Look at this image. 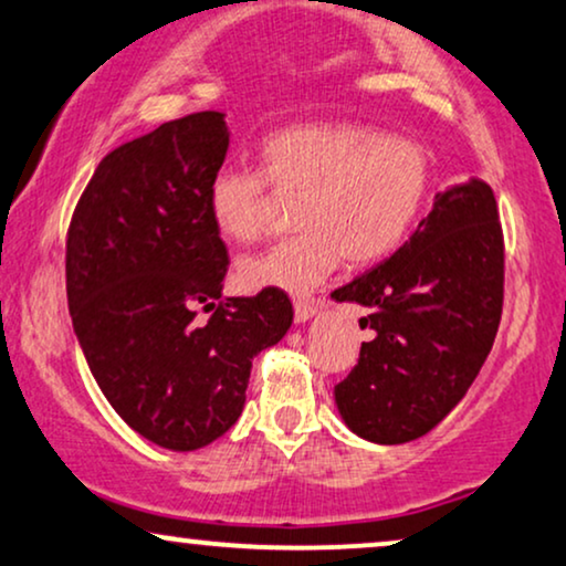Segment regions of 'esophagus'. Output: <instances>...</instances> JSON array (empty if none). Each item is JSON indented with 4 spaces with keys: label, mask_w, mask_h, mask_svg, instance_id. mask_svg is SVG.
<instances>
[{
    "label": "esophagus",
    "mask_w": 566,
    "mask_h": 566,
    "mask_svg": "<svg viewBox=\"0 0 566 566\" xmlns=\"http://www.w3.org/2000/svg\"><path fill=\"white\" fill-rule=\"evenodd\" d=\"M294 312H296V323H306V319L315 317L317 302H315V298H312V302H304V298H296V302H294Z\"/></svg>",
    "instance_id": "1"
}]
</instances>
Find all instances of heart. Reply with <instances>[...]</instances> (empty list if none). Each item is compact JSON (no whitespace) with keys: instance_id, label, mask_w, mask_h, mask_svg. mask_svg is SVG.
<instances>
[{"instance_id":"1","label":"heart","mask_w":566,"mask_h":566,"mask_svg":"<svg viewBox=\"0 0 566 566\" xmlns=\"http://www.w3.org/2000/svg\"><path fill=\"white\" fill-rule=\"evenodd\" d=\"M262 172L222 167L209 178V220L228 241L262 230L264 186L302 197V233L239 262L243 289L310 294L338 268L388 256L420 218L430 193L422 146L352 123H312L272 134L260 149Z\"/></svg>"}]
</instances>
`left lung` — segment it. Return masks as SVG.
I'll return each instance as SVG.
<instances>
[{"label":"left lung","mask_w":566,"mask_h":566,"mask_svg":"<svg viewBox=\"0 0 566 566\" xmlns=\"http://www.w3.org/2000/svg\"><path fill=\"white\" fill-rule=\"evenodd\" d=\"M357 302L375 333L336 386L346 428L380 446L422 438L464 399L491 354L504 302V235L491 186L436 193L388 260L331 294Z\"/></svg>","instance_id":"1"}]
</instances>
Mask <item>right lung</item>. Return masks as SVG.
<instances>
[{"label":"right lung","mask_w":566,"mask_h":566,"mask_svg":"<svg viewBox=\"0 0 566 566\" xmlns=\"http://www.w3.org/2000/svg\"><path fill=\"white\" fill-rule=\"evenodd\" d=\"M222 113H197L117 146L96 167L67 230V306L104 399L146 441L197 451L233 428L251 359L275 346L294 306L277 289L222 298L228 249L209 220L222 167ZM216 315L192 323V306Z\"/></svg>","instance_id":"1"}]
</instances>
